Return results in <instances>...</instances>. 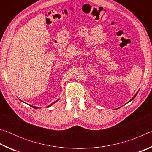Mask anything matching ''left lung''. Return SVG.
<instances>
[{
    "label": "left lung",
    "instance_id": "1",
    "mask_svg": "<svg viewBox=\"0 0 152 152\" xmlns=\"http://www.w3.org/2000/svg\"><path fill=\"white\" fill-rule=\"evenodd\" d=\"M137 94H136L135 95V96H133V98H132V99H131V101H132V100H133V99H134V98H135V97L136 96V95H137Z\"/></svg>",
    "mask_w": 152,
    "mask_h": 152
}]
</instances>
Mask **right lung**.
I'll use <instances>...</instances> for the list:
<instances>
[{
    "label": "right lung",
    "instance_id": "obj_1",
    "mask_svg": "<svg viewBox=\"0 0 152 152\" xmlns=\"http://www.w3.org/2000/svg\"><path fill=\"white\" fill-rule=\"evenodd\" d=\"M52 104H53V103H52ZM51 104H50V106H51ZM30 106H31V105H30ZM50 106H49V107H50ZM31 107H32L33 108H34V109H37V108H38V107H33V106H31Z\"/></svg>",
    "mask_w": 152,
    "mask_h": 152
}]
</instances>
